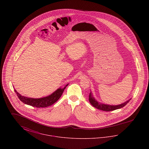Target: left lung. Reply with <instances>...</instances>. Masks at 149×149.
<instances>
[{"label":"left lung","instance_id":"obj_1","mask_svg":"<svg viewBox=\"0 0 149 149\" xmlns=\"http://www.w3.org/2000/svg\"><path fill=\"white\" fill-rule=\"evenodd\" d=\"M131 99H129L126 102L123 103L119 104V105L112 106V105H108V104H105L99 103L93 97L92 93L91 92L90 93L89 95V102L91 103V104L93 106L95 107V108H97V109H98L99 110H102V111H114V110H116V109H118L121 108L125 106L128 103L130 102V100Z\"/></svg>","mask_w":149,"mask_h":149}]
</instances>
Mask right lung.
<instances>
[{
    "label": "right lung",
    "mask_w": 149,
    "mask_h": 149,
    "mask_svg": "<svg viewBox=\"0 0 149 149\" xmlns=\"http://www.w3.org/2000/svg\"><path fill=\"white\" fill-rule=\"evenodd\" d=\"M69 84L65 85L64 88H59L55 92L52 93L51 95L41 98H28L24 96H22L19 93L17 92L15 89L14 92L17 94L19 99L21 100L23 103L29 105L31 106L37 107V108H45L47 107L50 106L59 99L64 92V89Z\"/></svg>",
    "instance_id": "obj_1"
}]
</instances>
